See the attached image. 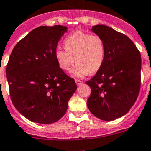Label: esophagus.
<instances>
[{
  "mask_svg": "<svg viewBox=\"0 0 151 151\" xmlns=\"http://www.w3.org/2000/svg\"><path fill=\"white\" fill-rule=\"evenodd\" d=\"M75 82H76V83H77V86H81V85H83V81H81V80H75Z\"/></svg>",
  "mask_w": 151,
  "mask_h": 151,
  "instance_id": "1",
  "label": "esophagus"
}]
</instances>
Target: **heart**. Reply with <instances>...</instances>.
Here are the masks:
<instances>
[{"label":"heart","mask_w":151,"mask_h":151,"mask_svg":"<svg viewBox=\"0 0 151 151\" xmlns=\"http://www.w3.org/2000/svg\"><path fill=\"white\" fill-rule=\"evenodd\" d=\"M63 45L65 49L58 48L55 52L57 63L63 71H69L74 60L77 65L71 75L76 78H83L101 68L105 60V46L99 36L77 31L67 37Z\"/></svg>","instance_id":"b5f03b06"}]
</instances>
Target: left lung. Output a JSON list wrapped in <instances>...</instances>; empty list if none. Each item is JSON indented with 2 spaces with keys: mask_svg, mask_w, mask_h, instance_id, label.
<instances>
[{
  "mask_svg": "<svg viewBox=\"0 0 151 151\" xmlns=\"http://www.w3.org/2000/svg\"><path fill=\"white\" fill-rule=\"evenodd\" d=\"M91 31L103 40V64L91 80L87 105L92 114L112 121L130 111L138 96L141 83V55L126 35L105 25L92 26Z\"/></svg>",
  "mask_w": 151,
  "mask_h": 151,
  "instance_id": "obj_1",
  "label": "left lung"
}]
</instances>
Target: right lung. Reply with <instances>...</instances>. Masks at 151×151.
I'll return each mask as SVG.
<instances>
[{
    "mask_svg": "<svg viewBox=\"0 0 151 151\" xmlns=\"http://www.w3.org/2000/svg\"><path fill=\"white\" fill-rule=\"evenodd\" d=\"M68 27L39 26L13 49L6 77L13 105L32 122L51 124L64 116L77 90L73 78L60 68L55 52Z\"/></svg>",
    "mask_w": 151,
    "mask_h": 151,
    "instance_id": "obj_1",
    "label": "right lung"
}]
</instances>
